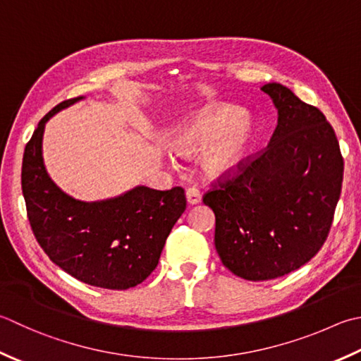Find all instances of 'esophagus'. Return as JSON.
I'll return each instance as SVG.
<instances>
[{
  "label": "esophagus",
  "instance_id": "1",
  "mask_svg": "<svg viewBox=\"0 0 361 361\" xmlns=\"http://www.w3.org/2000/svg\"><path fill=\"white\" fill-rule=\"evenodd\" d=\"M186 200L189 204H197L202 202V194L197 188H189L186 189Z\"/></svg>",
  "mask_w": 361,
  "mask_h": 361
}]
</instances>
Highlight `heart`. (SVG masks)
Masks as SVG:
<instances>
[{
    "mask_svg": "<svg viewBox=\"0 0 361 361\" xmlns=\"http://www.w3.org/2000/svg\"><path fill=\"white\" fill-rule=\"evenodd\" d=\"M253 118L233 104L204 106L183 120L167 137V145L181 157L202 152V171L208 178L236 173L255 139Z\"/></svg>",
    "mask_w": 361,
    "mask_h": 361,
    "instance_id": "heart-1",
    "label": "heart"
}]
</instances>
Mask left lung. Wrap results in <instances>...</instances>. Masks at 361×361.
I'll list each match as a JSON object with an SVG mask.
<instances>
[{
	"mask_svg": "<svg viewBox=\"0 0 361 361\" xmlns=\"http://www.w3.org/2000/svg\"><path fill=\"white\" fill-rule=\"evenodd\" d=\"M261 90L279 111L271 142L203 195L214 211L222 264L250 281L299 269L326 243L344 162L326 116L279 82Z\"/></svg>",
	"mask_w": 361,
	"mask_h": 361,
	"instance_id": "left-lung-1",
	"label": "left lung"
}]
</instances>
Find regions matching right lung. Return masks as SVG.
<instances>
[{
    "instance_id": "add662e5",
    "label": "right lung",
    "mask_w": 361,
    "mask_h": 361,
    "mask_svg": "<svg viewBox=\"0 0 361 361\" xmlns=\"http://www.w3.org/2000/svg\"><path fill=\"white\" fill-rule=\"evenodd\" d=\"M82 98L54 106L25 147L21 189L27 219L37 243L62 271L97 288L128 289L158 266L169 233L186 209L185 189L136 186L100 202L62 192L45 169L42 139L48 120Z\"/></svg>"
}]
</instances>
